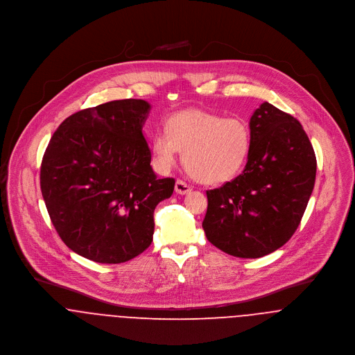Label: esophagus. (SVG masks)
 <instances>
[{"instance_id":"esophagus-1","label":"esophagus","mask_w":355,"mask_h":355,"mask_svg":"<svg viewBox=\"0 0 355 355\" xmlns=\"http://www.w3.org/2000/svg\"><path fill=\"white\" fill-rule=\"evenodd\" d=\"M191 191H192L191 185H188V184H187L185 181H182V180H177V182H175V192H177L178 195H188Z\"/></svg>"}]
</instances>
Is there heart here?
<instances>
[{"label":"heart","mask_w":355,"mask_h":355,"mask_svg":"<svg viewBox=\"0 0 355 355\" xmlns=\"http://www.w3.org/2000/svg\"><path fill=\"white\" fill-rule=\"evenodd\" d=\"M250 130L239 117L188 109L166 119L151 141L155 164L160 170L174 166L180 151L189 174L202 184L215 185L236 177L248 158Z\"/></svg>","instance_id":"b5f03b06"}]
</instances>
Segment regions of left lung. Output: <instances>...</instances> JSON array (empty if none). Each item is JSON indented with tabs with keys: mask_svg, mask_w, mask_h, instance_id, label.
Returning a JSON list of instances; mask_svg holds the SVG:
<instances>
[{
	"mask_svg": "<svg viewBox=\"0 0 355 355\" xmlns=\"http://www.w3.org/2000/svg\"><path fill=\"white\" fill-rule=\"evenodd\" d=\"M246 166L223 187L207 191V239L227 254L257 259L295 233L313 192L315 151L300 121L268 102L249 122Z\"/></svg>",
	"mask_w": 355,
	"mask_h": 355,
	"instance_id": "1",
	"label": "left lung"
}]
</instances>
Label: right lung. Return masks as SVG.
I'll use <instances>...</instances> for the list:
<instances>
[{
    "instance_id": "1",
    "label": "right lung",
    "mask_w": 355,
    "mask_h": 355,
    "mask_svg": "<svg viewBox=\"0 0 355 355\" xmlns=\"http://www.w3.org/2000/svg\"><path fill=\"white\" fill-rule=\"evenodd\" d=\"M150 103L113 101L80 110L54 132L40 166V191L51 223L80 256L119 264L153 242L154 209L175 180L151 167L143 135Z\"/></svg>"
}]
</instances>
